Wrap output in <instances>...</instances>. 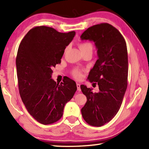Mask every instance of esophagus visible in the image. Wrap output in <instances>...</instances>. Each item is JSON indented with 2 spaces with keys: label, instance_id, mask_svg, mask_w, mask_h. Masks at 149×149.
Listing matches in <instances>:
<instances>
[{
  "label": "esophagus",
  "instance_id": "esophagus-1",
  "mask_svg": "<svg viewBox=\"0 0 149 149\" xmlns=\"http://www.w3.org/2000/svg\"><path fill=\"white\" fill-rule=\"evenodd\" d=\"M77 91H81L80 84H78V83H77Z\"/></svg>",
  "mask_w": 149,
  "mask_h": 149
}]
</instances>
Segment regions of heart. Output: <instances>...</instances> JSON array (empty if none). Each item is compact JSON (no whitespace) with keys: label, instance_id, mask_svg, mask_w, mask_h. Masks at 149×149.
I'll return each instance as SVG.
<instances>
[{"label":"heart","instance_id":"heart-1","mask_svg":"<svg viewBox=\"0 0 149 149\" xmlns=\"http://www.w3.org/2000/svg\"><path fill=\"white\" fill-rule=\"evenodd\" d=\"M79 47L81 51H84L87 49L93 50V45L89 42H82L79 43ZM72 75L76 79H80L82 77V72L79 69L75 68L72 71Z\"/></svg>","mask_w":149,"mask_h":149}]
</instances>
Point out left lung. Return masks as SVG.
<instances>
[{"label":"left lung","mask_w":149,"mask_h":149,"mask_svg":"<svg viewBox=\"0 0 149 149\" xmlns=\"http://www.w3.org/2000/svg\"><path fill=\"white\" fill-rule=\"evenodd\" d=\"M81 40L95 42L98 60L88 75L89 81L98 84L99 91L93 93L80 86L87 102L81 114L88 124L100 127L109 122L119 111L127 87L128 57L124 38L112 25L102 23L88 28Z\"/></svg>","instance_id":"8db88e82"}]
</instances>
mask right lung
I'll return each instance as SVG.
<instances>
[{
  "mask_svg": "<svg viewBox=\"0 0 149 149\" xmlns=\"http://www.w3.org/2000/svg\"><path fill=\"white\" fill-rule=\"evenodd\" d=\"M75 35V31L60 33L52 27L37 26L19 45L16 63L20 97L30 115L42 124L58 121L77 90L70 78L60 84L51 78L52 68L60 64Z\"/></svg>",
  "mask_w": 149,
  "mask_h": 149,
  "instance_id": "obj_1",
  "label": "right lung"
}]
</instances>
